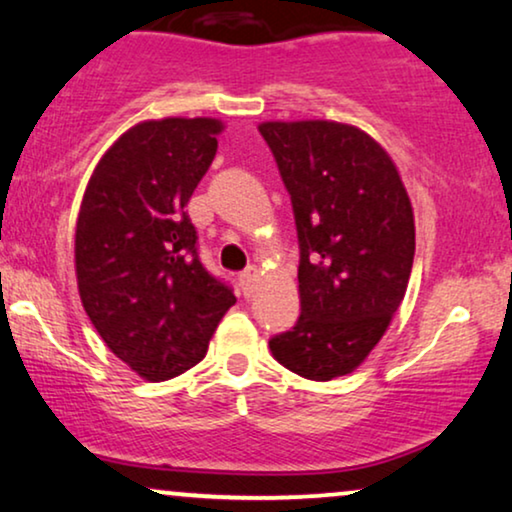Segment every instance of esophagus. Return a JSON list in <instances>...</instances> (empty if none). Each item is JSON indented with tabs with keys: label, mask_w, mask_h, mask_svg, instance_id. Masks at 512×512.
Segmentation results:
<instances>
[{
	"label": "esophagus",
	"mask_w": 512,
	"mask_h": 512,
	"mask_svg": "<svg viewBox=\"0 0 512 512\" xmlns=\"http://www.w3.org/2000/svg\"><path fill=\"white\" fill-rule=\"evenodd\" d=\"M257 281H260V267H255V264H250L248 269L241 271L243 292H252V288H255Z\"/></svg>",
	"instance_id": "1"
}]
</instances>
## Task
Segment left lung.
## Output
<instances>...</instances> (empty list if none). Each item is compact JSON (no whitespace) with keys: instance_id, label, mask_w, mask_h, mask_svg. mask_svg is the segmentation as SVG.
Listing matches in <instances>:
<instances>
[{"instance_id":"obj_1","label":"left lung","mask_w":512,"mask_h":512,"mask_svg":"<svg viewBox=\"0 0 512 512\" xmlns=\"http://www.w3.org/2000/svg\"><path fill=\"white\" fill-rule=\"evenodd\" d=\"M299 238L292 330L269 342L304 379L351 374L403 304L414 262V213L384 147L339 121H264Z\"/></svg>"}]
</instances>
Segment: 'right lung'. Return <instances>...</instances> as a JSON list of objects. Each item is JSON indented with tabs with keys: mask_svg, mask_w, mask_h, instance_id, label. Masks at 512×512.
<instances>
[{
	"mask_svg": "<svg viewBox=\"0 0 512 512\" xmlns=\"http://www.w3.org/2000/svg\"><path fill=\"white\" fill-rule=\"evenodd\" d=\"M222 131L210 117L140 121L102 154L81 199V304L107 349L147 381L201 363L236 304L229 285L201 264L185 210Z\"/></svg>",
	"mask_w": 512,
	"mask_h": 512,
	"instance_id": "obj_1",
	"label": "right lung"
}]
</instances>
